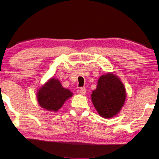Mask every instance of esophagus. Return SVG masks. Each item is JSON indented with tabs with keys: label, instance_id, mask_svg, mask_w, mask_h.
I'll return each mask as SVG.
<instances>
[{
	"label": "esophagus",
	"instance_id": "esophagus-1",
	"mask_svg": "<svg viewBox=\"0 0 159 159\" xmlns=\"http://www.w3.org/2000/svg\"><path fill=\"white\" fill-rule=\"evenodd\" d=\"M80 94H83V95L85 94V92H86L85 88H80Z\"/></svg>",
	"mask_w": 159,
	"mask_h": 159
}]
</instances>
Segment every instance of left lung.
<instances>
[{
	"label": "left lung",
	"mask_w": 159,
	"mask_h": 159,
	"mask_svg": "<svg viewBox=\"0 0 159 159\" xmlns=\"http://www.w3.org/2000/svg\"><path fill=\"white\" fill-rule=\"evenodd\" d=\"M92 102L101 116L111 118L115 116L125 104V86L117 76L112 74L102 75L97 89L92 91Z\"/></svg>",
	"instance_id": "left-lung-1"
}]
</instances>
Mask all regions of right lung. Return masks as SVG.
<instances>
[{
	"label": "right lung",
	"mask_w": 159,
	"mask_h": 159,
	"mask_svg": "<svg viewBox=\"0 0 159 159\" xmlns=\"http://www.w3.org/2000/svg\"><path fill=\"white\" fill-rule=\"evenodd\" d=\"M73 94L64 88L57 79H51L37 92V102L39 106L48 111L56 112Z\"/></svg>",
	"instance_id": "add662e5"
}]
</instances>
